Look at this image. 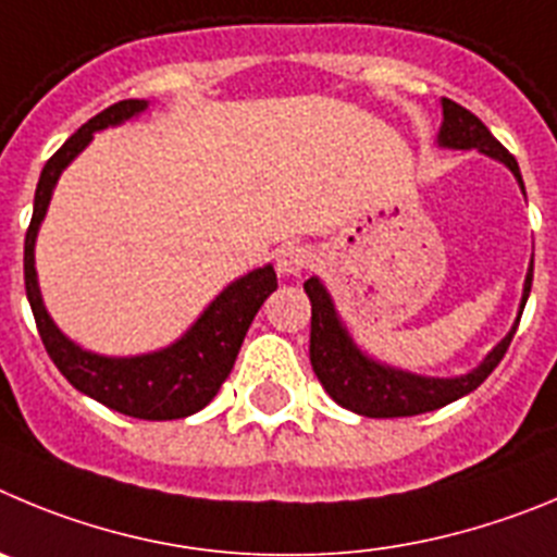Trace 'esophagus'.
<instances>
[{
    "label": "esophagus",
    "mask_w": 557,
    "mask_h": 557,
    "mask_svg": "<svg viewBox=\"0 0 557 557\" xmlns=\"http://www.w3.org/2000/svg\"><path fill=\"white\" fill-rule=\"evenodd\" d=\"M310 267H313V255H310L308 247L285 244V247L277 249V272L283 277H299Z\"/></svg>",
    "instance_id": "34e87169"
}]
</instances>
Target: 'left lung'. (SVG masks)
Masks as SVG:
<instances>
[{
    "label": "left lung",
    "mask_w": 557,
    "mask_h": 557,
    "mask_svg": "<svg viewBox=\"0 0 557 557\" xmlns=\"http://www.w3.org/2000/svg\"><path fill=\"white\" fill-rule=\"evenodd\" d=\"M435 141L441 149H478V152L499 160L503 166L510 169L519 188L524 191L522 172H519L513 154L488 133V127L474 113L460 108L453 99H441V127ZM530 285H533V258H530L528 274H524L522 302H519L513 327L505 333L497 347L491 349L472 372L455 374V377H428V374L388 366L363 352L341 319L327 285L319 277L305 280V294L310 299V363H313L315 377L341 408L369 416V419H397V416H419L444 408V405L472 394L505 358L510 338L522 319L524 302L530 297Z\"/></svg>",
    "instance_id": "8db88e82"
}]
</instances>
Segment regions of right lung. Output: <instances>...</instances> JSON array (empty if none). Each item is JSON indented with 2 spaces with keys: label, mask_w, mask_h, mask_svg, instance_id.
<instances>
[{
  "label": "right lung",
  "mask_w": 557,
  "mask_h": 557,
  "mask_svg": "<svg viewBox=\"0 0 557 557\" xmlns=\"http://www.w3.org/2000/svg\"><path fill=\"white\" fill-rule=\"evenodd\" d=\"M147 108V99H124V102L110 104L91 122H85L47 160L38 188H35L33 222L24 238V288H27L29 308H33L49 358L74 388L133 419L166 422V419H185L197 413L219 394L238 358L255 313L277 288V274L272 263L252 269L244 277L224 285L216 297L210 299L208 308L197 315V322L174 344L144 355H99L79 347L49 315L41 285H38V272H35V242H38L41 222L47 219L60 174L94 141V133L119 127L129 119L141 116Z\"/></svg>",
  "instance_id": "1"
}]
</instances>
